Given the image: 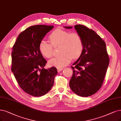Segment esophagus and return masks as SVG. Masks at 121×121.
Masks as SVG:
<instances>
[{
	"mask_svg": "<svg viewBox=\"0 0 121 121\" xmlns=\"http://www.w3.org/2000/svg\"><path fill=\"white\" fill-rule=\"evenodd\" d=\"M63 69V68H57L58 72H60V71H61Z\"/></svg>",
	"mask_w": 121,
	"mask_h": 121,
	"instance_id": "esophagus-1",
	"label": "esophagus"
}]
</instances>
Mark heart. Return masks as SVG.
I'll return each mask as SVG.
<instances>
[{
  "mask_svg": "<svg viewBox=\"0 0 121 121\" xmlns=\"http://www.w3.org/2000/svg\"><path fill=\"white\" fill-rule=\"evenodd\" d=\"M50 43L42 40L39 44V50L41 54L47 58L53 55V47L60 45L61 55L52 58L48 62L49 65L62 68L68 65L72 58L77 59L81 55L84 44L81 36L76 32L70 33L61 28L54 30L49 35Z\"/></svg>",
  "mask_w": 121,
  "mask_h": 121,
  "instance_id": "obj_1",
  "label": "heart"
}]
</instances>
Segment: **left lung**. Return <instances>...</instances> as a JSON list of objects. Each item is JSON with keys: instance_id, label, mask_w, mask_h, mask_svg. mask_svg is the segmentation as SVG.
I'll return each instance as SVG.
<instances>
[{"instance_id": "obj_1", "label": "left lung", "mask_w": 121, "mask_h": 121, "mask_svg": "<svg viewBox=\"0 0 121 121\" xmlns=\"http://www.w3.org/2000/svg\"><path fill=\"white\" fill-rule=\"evenodd\" d=\"M65 27L71 29L72 26ZM74 28L81 36L84 49L81 55L71 66L73 69L69 86L76 94L88 97L95 94L102 86L109 64L106 43L94 31L77 24Z\"/></svg>"}]
</instances>
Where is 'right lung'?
<instances>
[{"mask_svg":"<svg viewBox=\"0 0 121 121\" xmlns=\"http://www.w3.org/2000/svg\"><path fill=\"white\" fill-rule=\"evenodd\" d=\"M53 26L29 27L19 34L12 47V72L19 87L35 97L50 90L57 74L56 68L44 69L47 61L39 50V44Z\"/></svg>","mask_w":121,"mask_h":121,"instance_id":"obj_1","label":"right lung"}]
</instances>
